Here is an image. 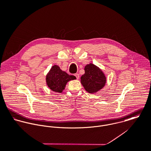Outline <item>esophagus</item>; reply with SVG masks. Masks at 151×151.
<instances>
[{
    "label": "esophagus",
    "instance_id": "34e87169",
    "mask_svg": "<svg viewBox=\"0 0 151 151\" xmlns=\"http://www.w3.org/2000/svg\"><path fill=\"white\" fill-rule=\"evenodd\" d=\"M75 76H76V78L78 79L79 78V73H75Z\"/></svg>",
    "mask_w": 151,
    "mask_h": 151
}]
</instances>
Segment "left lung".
<instances>
[{"label":"left lung","mask_w":151,"mask_h":151,"mask_svg":"<svg viewBox=\"0 0 151 151\" xmlns=\"http://www.w3.org/2000/svg\"><path fill=\"white\" fill-rule=\"evenodd\" d=\"M81 82L85 89L90 93L98 92L105 85L106 78L102 70L89 63L85 67V74L81 78Z\"/></svg>","instance_id":"obj_1"}]
</instances>
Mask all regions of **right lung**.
<instances>
[{
	"mask_svg": "<svg viewBox=\"0 0 151 151\" xmlns=\"http://www.w3.org/2000/svg\"><path fill=\"white\" fill-rule=\"evenodd\" d=\"M74 79H76L75 76L69 75L56 65L51 68L46 78L47 86L52 91L58 93L62 92L68 82Z\"/></svg>",
	"mask_w": 151,
	"mask_h": 151,
	"instance_id": "add662e5",
	"label": "right lung"
}]
</instances>
